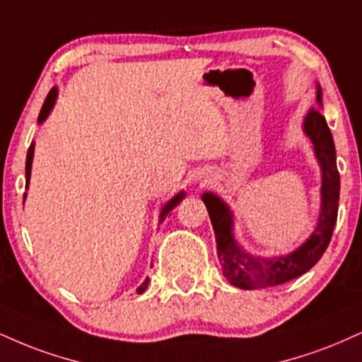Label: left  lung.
I'll return each mask as SVG.
<instances>
[{
  "instance_id": "1",
  "label": "left lung",
  "mask_w": 362,
  "mask_h": 362,
  "mask_svg": "<svg viewBox=\"0 0 362 362\" xmlns=\"http://www.w3.org/2000/svg\"><path fill=\"white\" fill-rule=\"evenodd\" d=\"M317 103L322 106V90L317 86ZM303 132L313 143L317 160L322 168V207L319 223L312 236L290 255L261 258L252 256L238 245L233 234V214L224 200L216 194L202 195L212 228H214L217 256H219L223 275L230 285L243 290H256L276 286L307 273L322 258L332 238L339 209L341 177L335 165V146L332 134L320 110L312 107L303 119Z\"/></svg>"
}]
</instances>
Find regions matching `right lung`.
Segmentation results:
<instances>
[{"label":"right lung","instance_id":"obj_1","mask_svg":"<svg viewBox=\"0 0 362 362\" xmlns=\"http://www.w3.org/2000/svg\"><path fill=\"white\" fill-rule=\"evenodd\" d=\"M55 99H57V89L54 87V89H52L50 93H49V95H47L45 103H43L40 115H38V123H43V121L47 119V116L50 115L52 107H54V104H55ZM32 160H33V143H32V146L28 148V153H27V165H25V175H27V189H28V182H30V173H32ZM25 197H27V194L23 195V200H25ZM184 197H185V194H184V192H180V194H177L175 197H173L172 200H168V202L165 204V207L162 209V214H160V223H162V221L165 219V217H167L168 212L172 211V209L175 207L177 204L180 202V200L184 199ZM146 288H148V278H146L145 281L141 283V285H139V288H138L136 291H138V293H143V291H145Z\"/></svg>","mask_w":362,"mask_h":362}]
</instances>
